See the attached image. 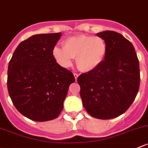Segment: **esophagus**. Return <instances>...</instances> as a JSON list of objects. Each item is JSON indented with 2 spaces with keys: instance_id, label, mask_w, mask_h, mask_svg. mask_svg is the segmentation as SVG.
<instances>
[{
  "instance_id": "34e87169",
  "label": "esophagus",
  "mask_w": 148,
  "mask_h": 148,
  "mask_svg": "<svg viewBox=\"0 0 148 148\" xmlns=\"http://www.w3.org/2000/svg\"><path fill=\"white\" fill-rule=\"evenodd\" d=\"M74 78H75V80L77 81V78H78V77H79V74H77V73H74Z\"/></svg>"
}]
</instances>
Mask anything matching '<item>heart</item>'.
I'll list each match as a JSON object with an SVG mask.
<instances>
[{
  "mask_svg": "<svg viewBox=\"0 0 148 148\" xmlns=\"http://www.w3.org/2000/svg\"><path fill=\"white\" fill-rule=\"evenodd\" d=\"M64 47H55L53 55L58 63L64 67L72 64L73 59L79 69L83 71L96 69L102 63L107 52V45L103 39L100 37L79 35L66 39Z\"/></svg>",
  "mask_w": 148,
  "mask_h": 148,
  "instance_id": "heart-1",
  "label": "heart"
}]
</instances>
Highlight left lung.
<instances>
[{
	"label": "left lung",
	"instance_id": "8db88e82",
	"mask_svg": "<svg viewBox=\"0 0 148 148\" xmlns=\"http://www.w3.org/2000/svg\"><path fill=\"white\" fill-rule=\"evenodd\" d=\"M107 45L103 62L77 78L83 106L98 119H111L125 113L134 101L140 86L139 61L133 44L121 34L97 33Z\"/></svg>",
	"mask_w": 148,
	"mask_h": 148
}]
</instances>
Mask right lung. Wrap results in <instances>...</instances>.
Listing matches in <instances>:
<instances>
[{
    "label": "right lung",
    "mask_w": 148,
    "mask_h": 148,
    "mask_svg": "<svg viewBox=\"0 0 148 148\" xmlns=\"http://www.w3.org/2000/svg\"><path fill=\"white\" fill-rule=\"evenodd\" d=\"M61 32L35 35L17 47L8 69V90L22 115L42 122L58 117L69 86L75 82L71 71L60 66L53 49Z\"/></svg>",
    "instance_id": "add662e5"
}]
</instances>
